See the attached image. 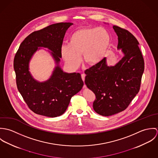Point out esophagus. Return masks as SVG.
Masks as SVG:
<instances>
[{"label":"esophagus","instance_id":"obj_1","mask_svg":"<svg viewBox=\"0 0 158 158\" xmlns=\"http://www.w3.org/2000/svg\"><path fill=\"white\" fill-rule=\"evenodd\" d=\"M85 76H86V75H85V73H82V74H81V78H82V80H83V81H85ZM83 88H86V85H84Z\"/></svg>","mask_w":158,"mask_h":158}]
</instances>
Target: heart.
<instances>
[{
    "mask_svg": "<svg viewBox=\"0 0 158 158\" xmlns=\"http://www.w3.org/2000/svg\"><path fill=\"white\" fill-rule=\"evenodd\" d=\"M111 41L108 30L103 27L82 28L74 31L69 44L61 46V55L68 66L78 68L83 60L90 65L100 62L105 56Z\"/></svg>",
    "mask_w": 158,
    "mask_h": 158,
    "instance_id": "b5f03b06",
    "label": "heart"
}]
</instances>
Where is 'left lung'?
Here are the masks:
<instances>
[{
    "label": "left lung",
    "instance_id": "obj_1",
    "mask_svg": "<svg viewBox=\"0 0 158 158\" xmlns=\"http://www.w3.org/2000/svg\"><path fill=\"white\" fill-rule=\"evenodd\" d=\"M118 36L117 49L123 56L109 66L106 58L85 71V84L95 95L94 111L110 116L125 110L140 89L144 61L139 42L128 30L113 25Z\"/></svg>",
    "mask_w": 158,
    "mask_h": 158
}]
</instances>
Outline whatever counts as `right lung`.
Instances as JSON below:
<instances>
[{
	"instance_id": "1",
	"label": "right lung",
	"mask_w": 158,
	"mask_h": 158,
	"mask_svg": "<svg viewBox=\"0 0 158 158\" xmlns=\"http://www.w3.org/2000/svg\"><path fill=\"white\" fill-rule=\"evenodd\" d=\"M72 25L73 23H57L33 32L23 41L15 56L18 89L29 108L37 114L48 117L62 115L72 97L83 86L80 73L64 72L60 65L61 46ZM41 48L48 49L56 65L51 77L43 82L35 80L29 70L31 59Z\"/></svg>"
}]
</instances>
